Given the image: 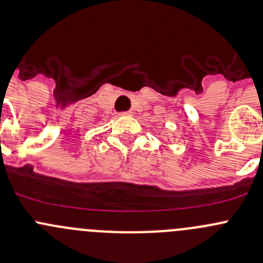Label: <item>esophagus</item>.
Segmentation results:
<instances>
[{
  "mask_svg": "<svg viewBox=\"0 0 263 263\" xmlns=\"http://www.w3.org/2000/svg\"><path fill=\"white\" fill-rule=\"evenodd\" d=\"M131 115H132V112H131V110H128V112H121V113H119V116H122V117L131 116Z\"/></svg>",
  "mask_w": 263,
  "mask_h": 263,
  "instance_id": "1",
  "label": "esophagus"
}]
</instances>
